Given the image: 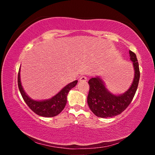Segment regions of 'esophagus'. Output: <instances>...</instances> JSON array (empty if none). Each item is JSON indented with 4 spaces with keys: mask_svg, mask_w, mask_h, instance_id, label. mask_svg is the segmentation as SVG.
Instances as JSON below:
<instances>
[{
    "mask_svg": "<svg viewBox=\"0 0 155 155\" xmlns=\"http://www.w3.org/2000/svg\"><path fill=\"white\" fill-rule=\"evenodd\" d=\"M87 77H84V76H83V77H81L80 78V79H79V81H81V82H85V81H87Z\"/></svg>",
    "mask_w": 155,
    "mask_h": 155,
    "instance_id": "34e87169",
    "label": "esophagus"
}]
</instances>
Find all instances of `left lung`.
I'll use <instances>...</instances> for the list:
<instances>
[{"mask_svg": "<svg viewBox=\"0 0 155 155\" xmlns=\"http://www.w3.org/2000/svg\"><path fill=\"white\" fill-rule=\"evenodd\" d=\"M130 59L133 63L134 79L130 88L120 95L116 96L107 90L103 81L99 77L91 78L88 81L90 91L87 96L88 106L96 116L111 117L121 114L127 108L134 97L138 87L140 72L137 57L129 51Z\"/></svg>", "mask_w": 155, "mask_h": 155, "instance_id": "left-lung-1", "label": "left lung"}]
</instances>
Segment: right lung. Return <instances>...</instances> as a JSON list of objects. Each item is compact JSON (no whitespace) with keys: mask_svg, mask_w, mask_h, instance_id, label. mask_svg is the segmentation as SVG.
Instances as JSON below:
<instances>
[{"mask_svg":"<svg viewBox=\"0 0 155 155\" xmlns=\"http://www.w3.org/2000/svg\"><path fill=\"white\" fill-rule=\"evenodd\" d=\"M20 68L19 72H18V84L21 95H22L26 104L34 113L43 117H51L56 116V115L59 114L63 111L65 104H66L68 92L72 88L75 87L78 82V81H74L68 84L58 94H57L55 96H54L51 99L41 101H34V100L29 98L23 90L20 81Z\"/></svg>","mask_w":155,"mask_h":155,"instance_id":"obj_1","label":"right lung"}]
</instances>
